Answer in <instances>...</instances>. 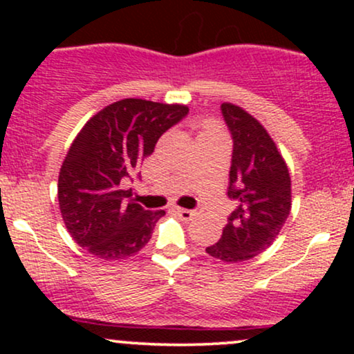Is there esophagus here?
Returning <instances> with one entry per match:
<instances>
[{
  "label": "esophagus",
  "instance_id": "obj_1",
  "mask_svg": "<svg viewBox=\"0 0 354 354\" xmlns=\"http://www.w3.org/2000/svg\"><path fill=\"white\" fill-rule=\"evenodd\" d=\"M176 214L180 216L181 219H185V221H189L191 218L196 216L198 211L196 209H185V208H176Z\"/></svg>",
  "mask_w": 354,
  "mask_h": 354
}]
</instances>
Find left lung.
<instances>
[{"instance_id": "left-lung-1", "label": "left lung", "mask_w": 354, "mask_h": 354, "mask_svg": "<svg viewBox=\"0 0 354 354\" xmlns=\"http://www.w3.org/2000/svg\"><path fill=\"white\" fill-rule=\"evenodd\" d=\"M221 113L233 138L228 196L234 211L206 253L226 263L254 258L273 245L291 211V178L273 138L256 118L233 103Z\"/></svg>"}]
</instances>
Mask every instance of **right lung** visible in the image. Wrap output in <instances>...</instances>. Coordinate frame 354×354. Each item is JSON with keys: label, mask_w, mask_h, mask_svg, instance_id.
<instances>
[{"label": "right lung", "mask_w": 354, "mask_h": 354, "mask_svg": "<svg viewBox=\"0 0 354 354\" xmlns=\"http://www.w3.org/2000/svg\"><path fill=\"white\" fill-rule=\"evenodd\" d=\"M185 104L126 98L103 108L81 128L58 178L61 216L81 248L101 259L136 254L165 209L148 211L123 189L158 140L188 115Z\"/></svg>", "instance_id": "add662e5"}]
</instances>
